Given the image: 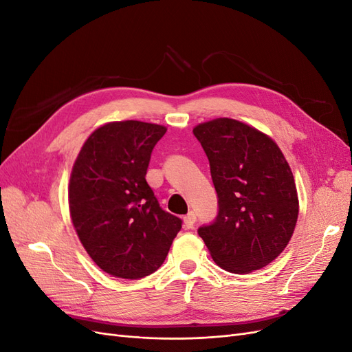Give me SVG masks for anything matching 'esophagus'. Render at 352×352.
I'll return each instance as SVG.
<instances>
[{
  "label": "esophagus",
  "instance_id": "34e87169",
  "mask_svg": "<svg viewBox=\"0 0 352 352\" xmlns=\"http://www.w3.org/2000/svg\"><path fill=\"white\" fill-rule=\"evenodd\" d=\"M195 220H197L195 212H194V211H189L188 214L184 217V226H185V229H190V228H192Z\"/></svg>",
  "mask_w": 352,
  "mask_h": 352
}]
</instances>
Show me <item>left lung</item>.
<instances>
[{
	"instance_id": "8db88e82",
	"label": "left lung",
	"mask_w": 352,
	"mask_h": 352,
	"mask_svg": "<svg viewBox=\"0 0 352 352\" xmlns=\"http://www.w3.org/2000/svg\"><path fill=\"white\" fill-rule=\"evenodd\" d=\"M208 157L219 214L198 229L223 270L247 274L269 265L289 243L300 211L292 170L269 135L219 117L194 127Z\"/></svg>"
}]
</instances>
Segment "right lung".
Returning <instances> with one entry per match:
<instances>
[{"mask_svg": "<svg viewBox=\"0 0 352 352\" xmlns=\"http://www.w3.org/2000/svg\"><path fill=\"white\" fill-rule=\"evenodd\" d=\"M167 127L109 122L83 142L69 182V210L79 241L113 278L141 279L167 257L182 220L160 208L145 175Z\"/></svg>", "mask_w": 352, "mask_h": 352, "instance_id": "1", "label": "right lung"}]
</instances>
